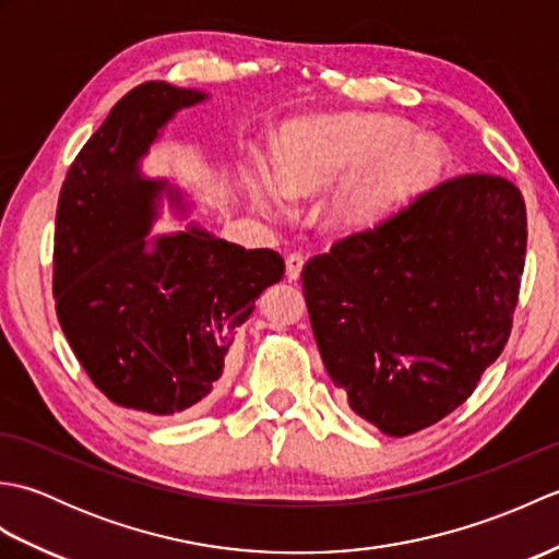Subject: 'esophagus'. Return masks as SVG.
Instances as JSON below:
<instances>
[{
  "mask_svg": "<svg viewBox=\"0 0 559 559\" xmlns=\"http://www.w3.org/2000/svg\"><path fill=\"white\" fill-rule=\"evenodd\" d=\"M302 266H305V254L293 252L286 259V276H288V281H298L300 273H302Z\"/></svg>",
  "mask_w": 559,
  "mask_h": 559,
  "instance_id": "obj_1",
  "label": "esophagus"
}]
</instances>
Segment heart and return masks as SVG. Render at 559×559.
Returning <instances> with one entry per match:
<instances>
[{
    "label": "heart",
    "instance_id": "b5f03b06",
    "mask_svg": "<svg viewBox=\"0 0 559 559\" xmlns=\"http://www.w3.org/2000/svg\"><path fill=\"white\" fill-rule=\"evenodd\" d=\"M276 168L259 165L252 199L266 216H286L293 197L336 185L324 204L331 228L360 230L384 221L439 182L447 148L432 136L382 115L305 117L283 127Z\"/></svg>",
    "mask_w": 559,
    "mask_h": 559
}]
</instances>
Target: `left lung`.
<instances>
[{
	"instance_id": "1",
	"label": "left lung",
	"mask_w": 559,
	"mask_h": 559,
	"mask_svg": "<svg viewBox=\"0 0 559 559\" xmlns=\"http://www.w3.org/2000/svg\"><path fill=\"white\" fill-rule=\"evenodd\" d=\"M526 204L497 175H461L302 269L317 348L350 408L406 437L466 401L512 331Z\"/></svg>"
}]
</instances>
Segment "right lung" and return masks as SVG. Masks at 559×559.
Instances as JSON below:
<instances>
[{"label": "right lung", "instance_id": "right-lung-1", "mask_svg": "<svg viewBox=\"0 0 559 559\" xmlns=\"http://www.w3.org/2000/svg\"><path fill=\"white\" fill-rule=\"evenodd\" d=\"M206 93L141 83L71 163L59 192L52 290L81 367L122 408L189 415L209 403L237 326L283 278L273 249H245L189 225L148 237L165 180L139 160L170 117Z\"/></svg>", "mask_w": 559, "mask_h": 559}]
</instances>
